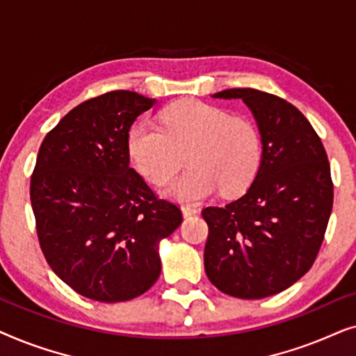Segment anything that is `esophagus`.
Returning <instances> with one entry per match:
<instances>
[{
  "label": "esophagus",
  "instance_id": "obj_1",
  "mask_svg": "<svg viewBox=\"0 0 356 356\" xmlns=\"http://www.w3.org/2000/svg\"><path fill=\"white\" fill-rule=\"evenodd\" d=\"M181 212L184 217H189V216H196L199 211L196 206H193V204H184V206H181Z\"/></svg>",
  "mask_w": 356,
  "mask_h": 356
}]
</instances>
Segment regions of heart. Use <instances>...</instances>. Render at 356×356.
I'll return each mask as SVG.
<instances>
[{
    "label": "heart",
    "instance_id": "b5f03b06",
    "mask_svg": "<svg viewBox=\"0 0 356 356\" xmlns=\"http://www.w3.org/2000/svg\"><path fill=\"white\" fill-rule=\"evenodd\" d=\"M136 172L152 184L173 177L186 155L188 170L163 188L183 202L201 201L220 188L238 194L259 172L264 144L254 121L204 102L184 100L160 113V128L139 123L128 134Z\"/></svg>",
    "mask_w": 356,
    "mask_h": 356
}]
</instances>
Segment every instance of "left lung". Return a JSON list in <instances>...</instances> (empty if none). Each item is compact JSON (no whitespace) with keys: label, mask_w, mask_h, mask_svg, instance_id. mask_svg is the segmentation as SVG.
<instances>
[{"label":"left lung","mask_w":356,"mask_h":356,"mask_svg":"<svg viewBox=\"0 0 356 356\" xmlns=\"http://www.w3.org/2000/svg\"><path fill=\"white\" fill-rule=\"evenodd\" d=\"M212 97L245 102L264 157L241 197L202 211L209 225L204 267L223 293L266 298L300 280L323 245L334 202L327 154L305 115L280 97L256 89Z\"/></svg>","instance_id":"1"}]
</instances>
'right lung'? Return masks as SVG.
I'll list each match as a JSON object with an SVG mask.
<instances>
[{
  "instance_id": "obj_1",
  "label": "right lung",
  "mask_w": 356,
  "mask_h": 356,
  "mask_svg": "<svg viewBox=\"0 0 356 356\" xmlns=\"http://www.w3.org/2000/svg\"><path fill=\"white\" fill-rule=\"evenodd\" d=\"M154 99L106 92L72 108L45 136L31 178L43 256L86 298L118 303L157 282L160 240L183 222L129 167L128 134Z\"/></svg>"
}]
</instances>
